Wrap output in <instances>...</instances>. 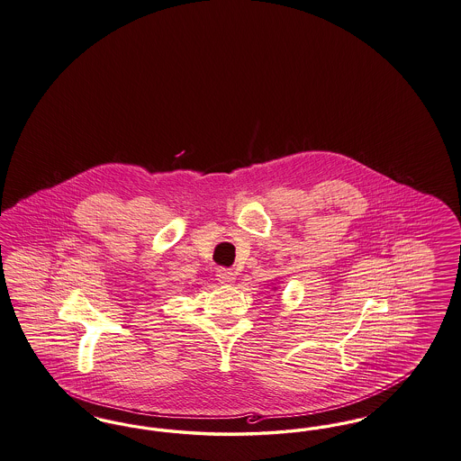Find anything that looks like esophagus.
Instances as JSON below:
<instances>
[{"instance_id":"esophagus-1","label":"esophagus","mask_w":461,"mask_h":461,"mask_svg":"<svg viewBox=\"0 0 461 461\" xmlns=\"http://www.w3.org/2000/svg\"><path fill=\"white\" fill-rule=\"evenodd\" d=\"M216 276H218V281L224 283V285H231L237 279V275L231 269H220Z\"/></svg>"}]
</instances>
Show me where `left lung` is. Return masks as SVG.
I'll list each match as a JSON object with an SVG mask.
<instances>
[{"instance_id":"obj_1","label":"left lung","mask_w":461,"mask_h":461,"mask_svg":"<svg viewBox=\"0 0 461 461\" xmlns=\"http://www.w3.org/2000/svg\"><path fill=\"white\" fill-rule=\"evenodd\" d=\"M275 290H276V286H275Z\"/></svg>"}]
</instances>
